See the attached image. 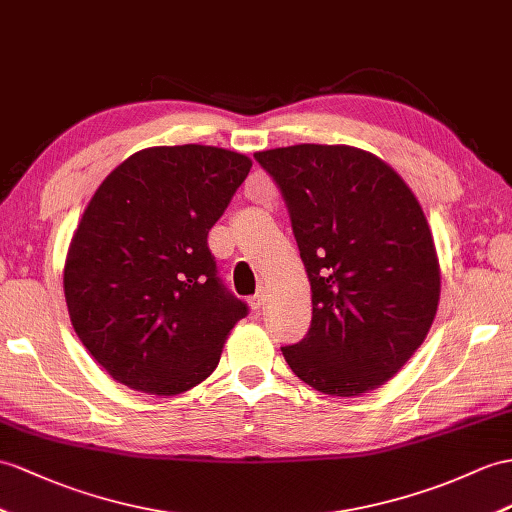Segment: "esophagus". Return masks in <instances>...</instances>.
Wrapping results in <instances>:
<instances>
[{"label": "esophagus", "mask_w": 512, "mask_h": 512, "mask_svg": "<svg viewBox=\"0 0 512 512\" xmlns=\"http://www.w3.org/2000/svg\"><path fill=\"white\" fill-rule=\"evenodd\" d=\"M249 306H252V310L263 308L265 306V291H258L252 297H249Z\"/></svg>", "instance_id": "1"}]
</instances>
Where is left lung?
Returning <instances> with one entry per match:
<instances>
[{"label":"left lung","instance_id":"obj_1","mask_svg":"<svg viewBox=\"0 0 512 512\" xmlns=\"http://www.w3.org/2000/svg\"><path fill=\"white\" fill-rule=\"evenodd\" d=\"M282 193L313 291L308 334L282 354L313 389H378L426 339L441 293L413 191L363 149L291 145L254 154Z\"/></svg>","mask_w":512,"mask_h":512}]
</instances>
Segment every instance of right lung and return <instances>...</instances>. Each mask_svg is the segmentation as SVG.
Instances as JSON below:
<instances>
[{
    "mask_svg": "<svg viewBox=\"0 0 512 512\" xmlns=\"http://www.w3.org/2000/svg\"><path fill=\"white\" fill-rule=\"evenodd\" d=\"M252 160L210 145L149 147L99 184L73 234L65 299L82 345L117 382L178 395L215 371L247 304L208 232Z\"/></svg>",
    "mask_w": 512,
    "mask_h": 512,
    "instance_id": "1",
    "label": "right lung"
}]
</instances>
